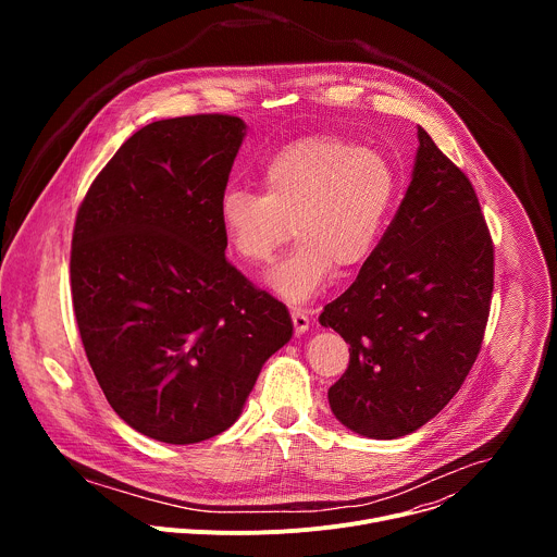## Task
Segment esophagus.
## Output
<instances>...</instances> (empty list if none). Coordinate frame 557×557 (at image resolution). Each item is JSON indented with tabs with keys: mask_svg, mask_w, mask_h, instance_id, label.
I'll return each mask as SVG.
<instances>
[{
	"mask_svg": "<svg viewBox=\"0 0 557 557\" xmlns=\"http://www.w3.org/2000/svg\"><path fill=\"white\" fill-rule=\"evenodd\" d=\"M290 320H293V329L297 335H304L310 326L306 308H290Z\"/></svg>",
	"mask_w": 557,
	"mask_h": 557,
	"instance_id": "34e87169",
	"label": "esophagus"
}]
</instances>
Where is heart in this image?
Listing matches in <instances>:
<instances>
[{
    "mask_svg": "<svg viewBox=\"0 0 557 557\" xmlns=\"http://www.w3.org/2000/svg\"><path fill=\"white\" fill-rule=\"evenodd\" d=\"M396 198V172L368 145L308 136L280 149L264 168L262 196L228 189L218 205L226 245L249 267L269 264L295 235L269 286L286 301L320 293L335 267L350 271L374 251Z\"/></svg>",
    "mask_w": 557,
    "mask_h": 557,
    "instance_id": "b5f03b06",
    "label": "heart"
}]
</instances>
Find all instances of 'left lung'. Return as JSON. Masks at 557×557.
<instances>
[{"label":"left lung","instance_id":"8db88e82","mask_svg":"<svg viewBox=\"0 0 557 557\" xmlns=\"http://www.w3.org/2000/svg\"><path fill=\"white\" fill-rule=\"evenodd\" d=\"M494 245L469 178L419 127L412 181L381 243L320 324L350 344L329 389L355 434L399 438L434 419L481 352Z\"/></svg>","mask_w":557,"mask_h":557}]
</instances>
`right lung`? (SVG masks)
Masks as SVG:
<instances>
[{
	"instance_id": "add662e5",
	"label": "right lung",
	"mask_w": 557,
	"mask_h": 557,
	"mask_svg": "<svg viewBox=\"0 0 557 557\" xmlns=\"http://www.w3.org/2000/svg\"><path fill=\"white\" fill-rule=\"evenodd\" d=\"M245 134L228 114L149 123L76 211L78 333L112 410L153 441L189 445L231 428L293 337L286 306L224 258L218 205Z\"/></svg>"
}]
</instances>
